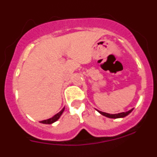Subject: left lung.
Segmentation results:
<instances>
[{
	"label": "left lung",
	"mask_w": 157,
	"mask_h": 157,
	"mask_svg": "<svg viewBox=\"0 0 157 157\" xmlns=\"http://www.w3.org/2000/svg\"><path fill=\"white\" fill-rule=\"evenodd\" d=\"M98 112H99L100 114H101L102 116H105L108 118H111V119H118V118H124L126 117L127 116H128L130 114V112H132L133 109L131 110L128 111V112H120V113H118V114H109V113H106V112H101V111H99L97 109Z\"/></svg>",
	"instance_id": "1"
}]
</instances>
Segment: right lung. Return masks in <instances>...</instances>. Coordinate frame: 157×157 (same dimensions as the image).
Returning <instances> with one entry per match:
<instances>
[{
	"label": "right lung",
	"instance_id": "1",
	"mask_svg": "<svg viewBox=\"0 0 157 157\" xmlns=\"http://www.w3.org/2000/svg\"><path fill=\"white\" fill-rule=\"evenodd\" d=\"M64 107L63 108V109H62L61 111L59 112H58L57 114H56L54 116H52V118H49V119H48V120H42V121H41L40 123H44V124H52V123H55L56 121H57L59 119V117L61 116V115L63 114V111H64Z\"/></svg>",
	"mask_w": 157,
	"mask_h": 157
}]
</instances>
